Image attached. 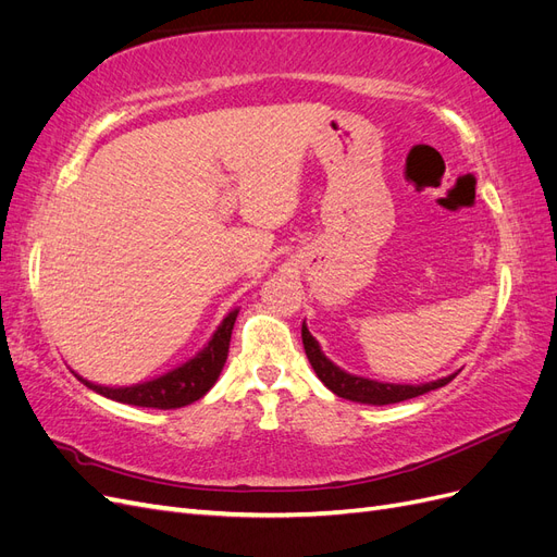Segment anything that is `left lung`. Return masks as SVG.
Masks as SVG:
<instances>
[{
  "label": "left lung",
  "mask_w": 557,
  "mask_h": 557,
  "mask_svg": "<svg viewBox=\"0 0 557 557\" xmlns=\"http://www.w3.org/2000/svg\"><path fill=\"white\" fill-rule=\"evenodd\" d=\"M301 342H305L307 358L313 367L315 376L325 383V387L336 395L350 401H360V404H374V407H383V404H397L404 399H411L418 395H425L430 391H436L446 383L455 379V374L432 381V383H420V385H399V383H381L372 379H362V376H352L344 372L342 367H336L330 358H325V352L320 350L318 342L307 330V325L301 323Z\"/></svg>",
  "instance_id": "left-lung-1"
}]
</instances>
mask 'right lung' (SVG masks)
<instances>
[{"label": "right lung", "mask_w": 557, "mask_h": 557, "mask_svg": "<svg viewBox=\"0 0 557 557\" xmlns=\"http://www.w3.org/2000/svg\"><path fill=\"white\" fill-rule=\"evenodd\" d=\"M237 309L230 311L225 320L209 344L201 348L193 360L185 364L172 369L153 381L137 383V385H125V387H107V385H97L86 379H81L83 385H88L90 391L104 395L109 399L132 404V407H148V409H181L185 404H193L199 397H205L213 383L221 376L225 360H227V350H230V339H232V327L234 320H237Z\"/></svg>", "instance_id": "obj_1"}]
</instances>
